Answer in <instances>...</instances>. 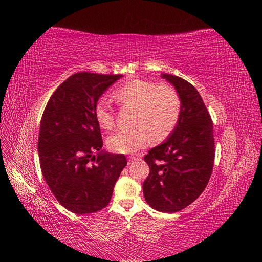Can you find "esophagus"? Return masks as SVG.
Segmentation results:
<instances>
[{
	"mask_svg": "<svg viewBox=\"0 0 262 262\" xmlns=\"http://www.w3.org/2000/svg\"><path fill=\"white\" fill-rule=\"evenodd\" d=\"M137 159V157L136 155H130L129 158H128V163H132V162H134V161Z\"/></svg>",
	"mask_w": 262,
	"mask_h": 262,
	"instance_id": "obj_1",
	"label": "esophagus"
}]
</instances>
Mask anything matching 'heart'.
Wrapping results in <instances>:
<instances>
[{"label": "heart", "instance_id": "heart-1", "mask_svg": "<svg viewBox=\"0 0 262 262\" xmlns=\"http://www.w3.org/2000/svg\"><path fill=\"white\" fill-rule=\"evenodd\" d=\"M115 99L126 107L135 108L132 124L126 129L117 130L107 138V146L118 153H132L143 147L151 136L161 142L171 135L179 121L181 100L174 88L151 81L136 79L127 82L114 93ZM94 116L104 130L113 129V110L100 99L94 107Z\"/></svg>", "mask_w": 262, "mask_h": 262}]
</instances>
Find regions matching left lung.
Here are the masks:
<instances>
[{
  "label": "left lung",
  "instance_id": "8db88e82",
  "mask_svg": "<svg viewBox=\"0 0 262 262\" xmlns=\"http://www.w3.org/2000/svg\"><path fill=\"white\" fill-rule=\"evenodd\" d=\"M162 77L179 94L181 114L168 140L144 157L149 174L143 192L152 208L176 213L193 203L207 186L214 166L215 141L213 121L196 88L179 76Z\"/></svg>",
  "mask_w": 262,
  "mask_h": 262
}]
</instances>
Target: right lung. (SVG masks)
<instances>
[{
    "mask_svg": "<svg viewBox=\"0 0 262 262\" xmlns=\"http://www.w3.org/2000/svg\"><path fill=\"white\" fill-rule=\"evenodd\" d=\"M121 76L75 73L55 90L43 110L38 137L42 176L58 203L75 214L104 208L127 164L124 154L102 151L94 116L99 98Z\"/></svg>",
    "mask_w": 262,
    "mask_h": 262,
    "instance_id": "obj_1",
    "label": "right lung"
}]
</instances>
